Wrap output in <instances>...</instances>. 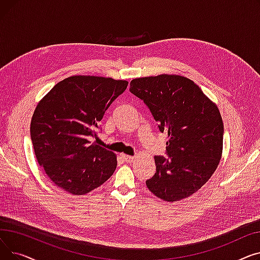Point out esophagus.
<instances>
[{"label": "esophagus", "instance_id": "1", "mask_svg": "<svg viewBox=\"0 0 260 260\" xmlns=\"http://www.w3.org/2000/svg\"><path fill=\"white\" fill-rule=\"evenodd\" d=\"M122 157H123V159H124L127 163H131V162L135 159L134 156H129V155H122Z\"/></svg>", "mask_w": 260, "mask_h": 260}]
</instances>
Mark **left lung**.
Listing matches in <instances>:
<instances>
[{
	"mask_svg": "<svg viewBox=\"0 0 260 260\" xmlns=\"http://www.w3.org/2000/svg\"><path fill=\"white\" fill-rule=\"evenodd\" d=\"M129 90L168 133L170 158L154 157L156 173L146 180L147 188L168 202L192 196L209 181L222 156L219 109L194 81L179 75L134 79Z\"/></svg>",
	"mask_w": 260,
	"mask_h": 260,
	"instance_id": "8db88e82",
	"label": "left lung"
}]
</instances>
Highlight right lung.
<instances>
[{
  "label": "right lung",
  "mask_w": 260,
  "mask_h": 260,
  "mask_svg": "<svg viewBox=\"0 0 260 260\" xmlns=\"http://www.w3.org/2000/svg\"><path fill=\"white\" fill-rule=\"evenodd\" d=\"M125 80L72 76L38 103L30 137L39 165L54 185L73 195L99 187L117 168V156L87 140L106 109L124 92Z\"/></svg>",
  "instance_id": "obj_1"
}]
</instances>
